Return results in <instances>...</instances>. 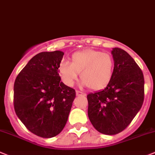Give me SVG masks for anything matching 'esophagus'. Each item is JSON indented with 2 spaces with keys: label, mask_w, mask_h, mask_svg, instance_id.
Masks as SVG:
<instances>
[{
  "label": "esophagus",
  "mask_w": 155,
  "mask_h": 155,
  "mask_svg": "<svg viewBox=\"0 0 155 155\" xmlns=\"http://www.w3.org/2000/svg\"><path fill=\"white\" fill-rule=\"evenodd\" d=\"M76 96H77V97H85L86 94H85L84 93H82V92L80 91H76Z\"/></svg>",
  "instance_id": "obj_1"
}]
</instances>
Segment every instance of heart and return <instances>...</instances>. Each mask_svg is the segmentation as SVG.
I'll use <instances>...</instances> for the list:
<instances>
[{
	"instance_id": "obj_1",
	"label": "heart",
	"mask_w": 155,
	"mask_h": 155,
	"mask_svg": "<svg viewBox=\"0 0 155 155\" xmlns=\"http://www.w3.org/2000/svg\"><path fill=\"white\" fill-rule=\"evenodd\" d=\"M114 70L112 55L93 49L76 51L71 56V62H62L58 67L64 84L72 86L80 73L81 85L93 90L106 87L112 79Z\"/></svg>"
}]
</instances>
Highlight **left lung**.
Listing matches in <instances>:
<instances>
[{"label":"left lung","mask_w":155,"mask_h":155,"mask_svg":"<svg viewBox=\"0 0 155 155\" xmlns=\"http://www.w3.org/2000/svg\"><path fill=\"white\" fill-rule=\"evenodd\" d=\"M114 75L107 87L87 95L88 116L100 133L114 135L127 127L141 108L144 79L141 69L130 55L113 48Z\"/></svg>","instance_id":"obj_1"}]
</instances>
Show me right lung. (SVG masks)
<instances>
[{"instance_id":"add662e5","label":"right lung","mask_w":155,"mask_h":155,"mask_svg":"<svg viewBox=\"0 0 155 155\" xmlns=\"http://www.w3.org/2000/svg\"><path fill=\"white\" fill-rule=\"evenodd\" d=\"M64 53L43 51L35 55L16 77L14 107L29 131L44 138L56 136L67 122L74 89L61 82L58 67Z\"/></svg>"}]
</instances>
